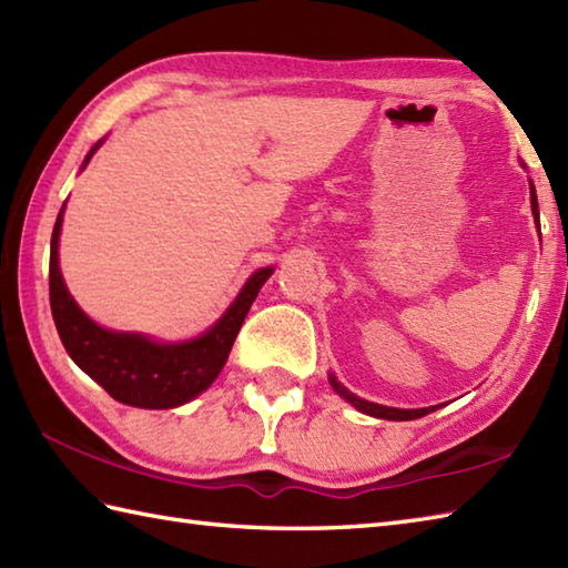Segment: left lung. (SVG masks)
Returning a JSON list of instances; mask_svg holds the SVG:
<instances>
[{
	"instance_id": "obj_1",
	"label": "left lung",
	"mask_w": 568,
	"mask_h": 568,
	"mask_svg": "<svg viewBox=\"0 0 568 568\" xmlns=\"http://www.w3.org/2000/svg\"><path fill=\"white\" fill-rule=\"evenodd\" d=\"M532 190V212H535V220L539 222V210H537V195H535V187ZM332 388L339 393L342 397H346L348 403H352L361 413H366L371 417H381V419H417V417H425L429 413H434L437 407H422V409H395V407H385V405H376V403H368V400H361L354 393H348L342 383H336V378L332 376Z\"/></svg>"
}]
</instances>
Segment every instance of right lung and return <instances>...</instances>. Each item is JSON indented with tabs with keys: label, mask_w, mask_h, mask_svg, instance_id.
Segmentation results:
<instances>
[{
	"label": "right lung",
	"mask_w": 568,
	"mask_h": 568,
	"mask_svg": "<svg viewBox=\"0 0 568 568\" xmlns=\"http://www.w3.org/2000/svg\"><path fill=\"white\" fill-rule=\"evenodd\" d=\"M100 143L88 153L84 165L90 163ZM60 224H63V212L58 214L51 236V271H48L51 283L48 285H51L55 329L70 358L90 378L98 381L114 400L124 405L168 409L207 390L224 368L241 324L273 268L253 273L234 305L226 310V315L200 339L185 344H155L141 334L102 329L75 305L58 268Z\"/></svg>",
	"instance_id": "obj_1"
}]
</instances>
